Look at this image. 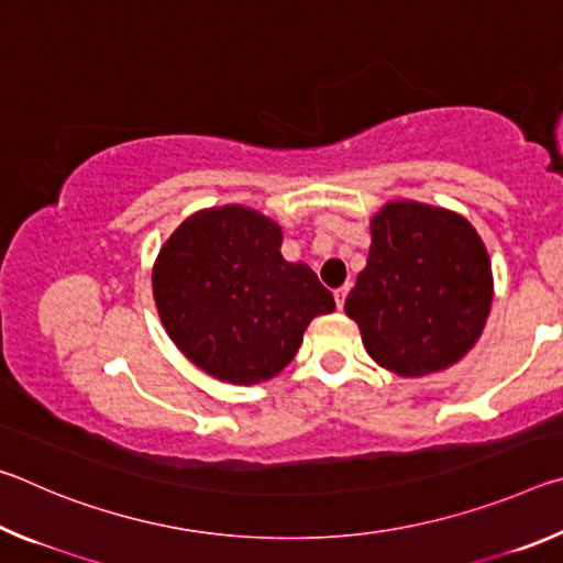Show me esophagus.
<instances>
[{"label": "esophagus", "mask_w": 563, "mask_h": 563, "mask_svg": "<svg viewBox=\"0 0 563 563\" xmlns=\"http://www.w3.org/2000/svg\"><path fill=\"white\" fill-rule=\"evenodd\" d=\"M347 292H350V285H342V288H338V290H335V302H338V308H340V310H342V305H345Z\"/></svg>", "instance_id": "1"}]
</instances>
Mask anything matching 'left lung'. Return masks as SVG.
<instances>
[{"label":"left lung","instance_id":"1","mask_svg":"<svg viewBox=\"0 0 563 563\" xmlns=\"http://www.w3.org/2000/svg\"><path fill=\"white\" fill-rule=\"evenodd\" d=\"M365 271L345 300L367 355L399 377L440 373L479 340L492 263L479 233L446 208L393 201L369 221Z\"/></svg>","mask_w":563,"mask_h":563}]
</instances>
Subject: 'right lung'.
<instances>
[{
  "label": "right lung",
  "mask_w": 563,
  "mask_h": 563,
  "mask_svg": "<svg viewBox=\"0 0 563 563\" xmlns=\"http://www.w3.org/2000/svg\"><path fill=\"white\" fill-rule=\"evenodd\" d=\"M280 225L253 208L198 211L161 247L154 298L176 347L216 379L255 385L295 357L310 320L335 310L305 263L280 253Z\"/></svg>",
  "instance_id": "right-lung-1"
}]
</instances>
